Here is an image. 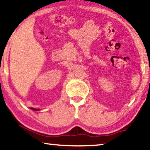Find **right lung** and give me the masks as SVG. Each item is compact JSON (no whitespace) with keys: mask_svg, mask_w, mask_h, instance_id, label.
<instances>
[{"mask_svg":"<svg viewBox=\"0 0 150 150\" xmlns=\"http://www.w3.org/2000/svg\"><path fill=\"white\" fill-rule=\"evenodd\" d=\"M30 109H33V110H35V111H39L40 110L39 109H35L33 108H30Z\"/></svg>","mask_w":150,"mask_h":150,"instance_id":"obj_1","label":"right lung"}]
</instances>
